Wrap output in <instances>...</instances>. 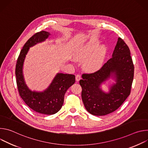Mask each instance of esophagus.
Masks as SVG:
<instances>
[{"label": "esophagus", "instance_id": "34e87169", "mask_svg": "<svg viewBox=\"0 0 148 148\" xmlns=\"http://www.w3.org/2000/svg\"><path fill=\"white\" fill-rule=\"evenodd\" d=\"M81 78V77L79 74H77L76 76H75V79L77 81H79V79Z\"/></svg>", "mask_w": 148, "mask_h": 148}]
</instances>
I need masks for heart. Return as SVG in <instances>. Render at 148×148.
Returning a JSON list of instances; mask_svg holds the SVG:
<instances>
[{
	"label": "heart",
	"instance_id": "heart-1",
	"mask_svg": "<svg viewBox=\"0 0 148 148\" xmlns=\"http://www.w3.org/2000/svg\"><path fill=\"white\" fill-rule=\"evenodd\" d=\"M99 45L98 41L91 40L81 47L75 54V57L77 59L86 60L84 64L86 69L89 71H94L98 70L102 65L103 61V49L102 47H100L97 51L96 50L99 46Z\"/></svg>",
	"mask_w": 148,
	"mask_h": 148
}]
</instances>
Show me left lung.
<instances>
[{"instance_id": "1", "label": "left lung", "mask_w": 148, "mask_h": 148, "mask_svg": "<svg viewBox=\"0 0 148 148\" xmlns=\"http://www.w3.org/2000/svg\"><path fill=\"white\" fill-rule=\"evenodd\" d=\"M134 74L130 49L119 37L112 58L97 72L82 74L79 81L87 111L93 115L102 116L116 110L130 94ZM110 78L115 82L109 84V91L105 92L101 86Z\"/></svg>"}]
</instances>
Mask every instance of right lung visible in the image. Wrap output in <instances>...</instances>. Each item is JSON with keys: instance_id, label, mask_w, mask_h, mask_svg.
<instances>
[{"instance_id": "right-lung-1", "label": "right lung", "mask_w": 148, "mask_h": 148, "mask_svg": "<svg viewBox=\"0 0 148 148\" xmlns=\"http://www.w3.org/2000/svg\"><path fill=\"white\" fill-rule=\"evenodd\" d=\"M50 35L49 32L41 31L27 40L18 56L15 71L21 98L33 111L45 115H53L59 111L64 103L67 90L75 82L74 75L58 73L49 87L43 91H32L26 85L23 71L26 55L30 47L45 41Z\"/></svg>"}]
</instances>
